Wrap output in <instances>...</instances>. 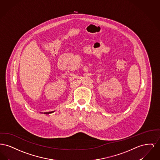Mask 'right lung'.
<instances>
[{"label":"right lung","mask_w":160,"mask_h":160,"mask_svg":"<svg viewBox=\"0 0 160 160\" xmlns=\"http://www.w3.org/2000/svg\"><path fill=\"white\" fill-rule=\"evenodd\" d=\"M53 112H45V113H44V114H50V113H53Z\"/></svg>","instance_id":"add662e5"}]
</instances>
